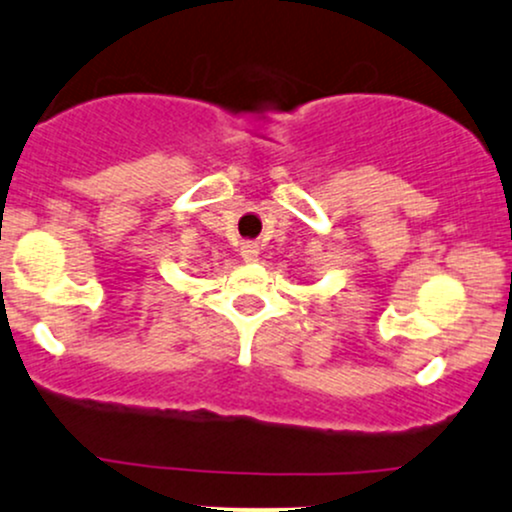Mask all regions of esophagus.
Listing matches in <instances>:
<instances>
[{
	"instance_id": "34e87169",
	"label": "esophagus",
	"mask_w": 512,
	"mask_h": 512,
	"mask_svg": "<svg viewBox=\"0 0 512 512\" xmlns=\"http://www.w3.org/2000/svg\"><path fill=\"white\" fill-rule=\"evenodd\" d=\"M239 254H241V258H244L246 263H256L258 261V246L256 244H244L239 249Z\"/></svg>"
}]
</instances>
